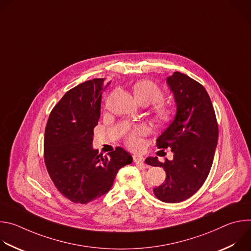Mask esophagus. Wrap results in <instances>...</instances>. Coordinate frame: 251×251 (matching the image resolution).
Returning <instances> with one entry per match:
<instances>
[{
  "instance_id": "34e87169",
  "label": "esophagus",
  "mask_w": 251,
  "mask_h": 251,
  "mask_svg": "<svg viewBox=\"0 0 251 251\" xmlns=\"http://www.w3.org/2000/svg\"><path fill=\"white\" fill-rule=\"evenodd\" d=\"M133 161L136 164H141V163L144 162V157H143L142 155H138V154L133 155Z\"/></svg>"
}]
</instances>
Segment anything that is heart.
I'll return each instance as SVG.
<instances>
[{
    "label": "heart",
    "instance_id": "b5f03b06",
    "mask_svg": "<svg viewBox=\"0 0 251 251\" xmlns=\"http://www.w3.org/2000/svg\"><path fill=\"white\" fill-rule=\"evenodd\" d=\"M133 92L137 101L142 105H155L154 111L156 118L160 121H165L169 118L171 111L167 106L159 103L164 98V93L162 89L152 81L149 80H141L134 84ZM146 133V128L142 125L136 126L132 132L126 137V145L131 149H137L142 145V141L140 139Z\"/></svg>",
    "mask_w": 251,
    "mask_h": 251
}]
</instances>
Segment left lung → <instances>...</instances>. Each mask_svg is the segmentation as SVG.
<instances>
[{"mask_svg":"<svg viewBox=\"0 0 251 251\" xmlns=\"http://www.w3.org/2000/svg\"><path fill=\"white\" fill-rule=\"evenodd\" d=\"M176 102V115L157 139L158 148H171L173 160L164 163L157 157L145 162L166 171L165 182L155 188L164 202H180L197 193L210 171L218 145L219 127L210 98L204 87L178 73L167 78Z\"/></svg>","mask_w":251,"mask_h":251,"instance_id":"obj_1","label":"left lung"}]
</instances>
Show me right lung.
<instances>
[{"mask_svg":"<svg viewBox=\"0 0 251 251\" xmlns=\"http://www.w3.org/2000/svg\"><path fill=\"white\" fill-rule=\"evenodd\" d=\"M103 78L85 81L67 91L50 114L45 131V163L54 186L74 202L87 203L113 186L118 171L132 163L121 147L108 156L92 147L100 118Z\"/></svg>","mask_w":251,"mask_h":251,"instance_id":"add662e5","label":"right lung"}]
</instances>
